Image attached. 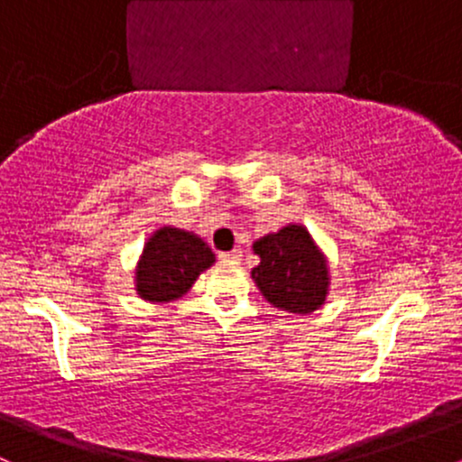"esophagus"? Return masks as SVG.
Returning <instances> with one entry per match:
<instances>
[{"instance_id": "obj_1", "label": "esophagus", "mask_w": 462, "mask_h": 462, "mask_svg": "<svg viewBox=\"0 0 462 462\" xmlns=\"http://www.w3.org/2000/svg\"><path fill=\"white\" fill-rule=\"evenodd\" d=\"M242 260V249H233L229 254H220V263H240Z\"/></svg>"}]
</instances>
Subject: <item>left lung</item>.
I'll return each mask as SVG.
<instances>
[{"instance_id": "obj_1", "label": "left lung", "mask_w": 462, "mask_h": 462, "mask_svg": "<svg viewBox=\"0 0 462 462\" xmlns=\"http://www.w3.org/2000/svg\"><path fill=\"white\" fill-rule=\"evenodd\" d=\"M260 264L251 269L264 300L287 313L318 311L329 296L331 269L325 251L304 225L289 222L254 242Z\"/></svg>"}]
</instances>
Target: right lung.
Listing matches in <instances>:
<instances>
[{"label": "right lung", "instance_id": "1", "mask_svg": "<svg viewBox=\"0 0 462 462\" xmlns=\"http://www.w3.org/2000/svg\"><path fill=\"white\" fill-rule=\"evenodd\" d=\"M213 263L216 254L198 233L160 226L151 233L137 258L133 280L137 298L153 304L180 300Z\"/></svg>", "mask_w": 462, "mask_h": 462}]
</instances>
